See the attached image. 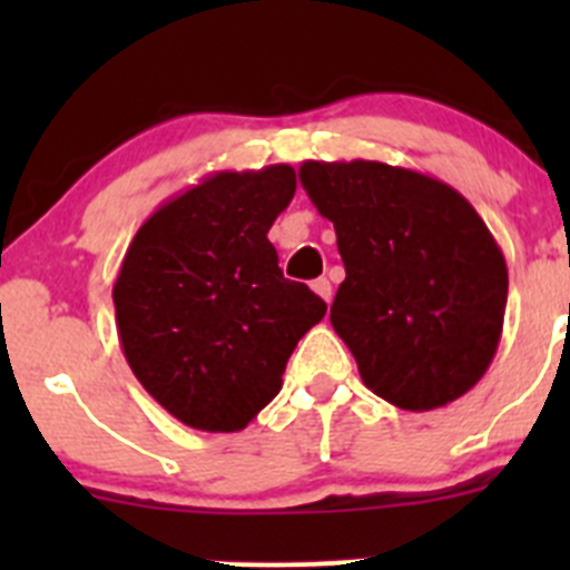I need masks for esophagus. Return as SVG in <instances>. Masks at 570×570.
Here are the masks:
<instances>
[{"label":"esophagus","mask_w":570,"mask_h":570,"mask_svg":"<svg viewBox=\"0 0 570 570\" xmlns=\"http://www.w3.org/2000/svg\"><path fill=\"white\" fill-rule=\"evenodd\" d=\"M312 289L317 292V295L322 297V301L331 303V297H333V286H331V281H327V278H317V281H312Z\"/></svg>","instance_id":"obj_1"}]
</instances>
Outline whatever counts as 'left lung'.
Here are the masks:
<instances>
[{
    "label": "left lung",
    "instance_id": "1",
    "mask_svg": "<svg viewBox=\"0 0 570 570\" xmlns=\"http://www.w3.org/2000/svg\"><path fill=\"white\" fill-rule=\"evenodd\" d=\"M336 228L344 273L331 325L361 381L402 411H433L476 386L497 355L508 264L458 189L372 159L301 165Z\"/></svg>",
    "mask_w": 570,
    "mask_h": 570
}]
</instances>
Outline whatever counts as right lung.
<instances>
[{
  "label": "right lung",
  "instance_id": "add662e5",
  "mask_svg": "<svg viewBox=\"0 0 570 570\" xmlns=\"http://www.w3.org/2000/svg\"><path fill=\"white\" fill-rule=\"evenodd\" d=\"M295 187L289 165L220 170L165 200L129 243L112 286L120 347L187 428H248L325 317V301L284 278L267 239Z\"/></svg>",
  "mask_w": 570,
  "mask_h": 570
}]
</instances>
